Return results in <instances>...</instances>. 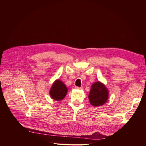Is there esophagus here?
<instances>
[{"mask_svg": "<svg viewBox=\"0 0 146 146\" xmlns=\"http://www.w3.org/2000/svg\"><path fill=\"white\" fill-rule=\"evenodd\" d=\"M75 88H76V89H77V90H79V89H82V87H78V86H76L75 87Z\"/></svg>", "mask_w": 146, "mask_h": 146, "instance_id": "1", "label": "esophagus"}]
</instances>
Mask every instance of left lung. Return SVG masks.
<instances>
[{
	"mask_svg": "<svg viewBox=\"0 0 146 146\" xmlns=\"http://www.w3.org/2000/svg\"><path fill=\"white\" fill-rule=\"evenodd\" d=\"M89 100L92 105L97 107L104 105L107 101L108 91L105 85L98 82L92 84L90 92Z\"/></svg>",
	"mask_w": 146,
	"mask_h": 146,
	"instance_id": "obj_1",
	"label": "left lung"
}]
</instances>
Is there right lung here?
Returning <instances> with one entry per match:
<instances>
[{
  "mask_svg": "<svg viewBox=\"0 0 146 146\" xmlns=\"http://www.w3.org/2000/svg\"><path fill=\"white\" fill-rule=\"evenodd\" d=\"M68 88L64 84L59 80H56L53 84L50 91L51 98L55 100H60L63 99L67 94Z\"/></svg>",
  "mask_w": 146,
  "mask_h": 146,
  "instance_id": "right-lung-1",
  "label": "right lung"
}]
</instances>
